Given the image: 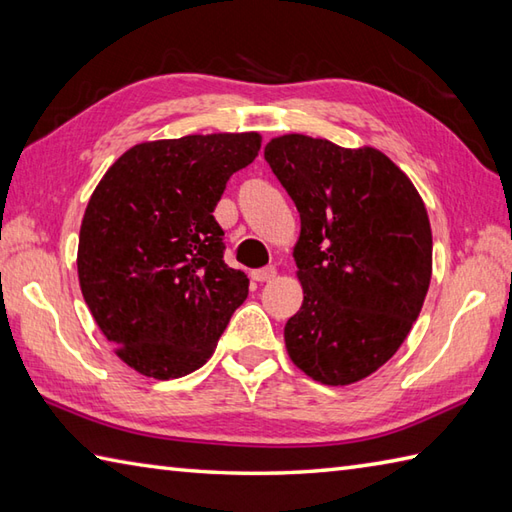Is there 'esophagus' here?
<instances>
[{"instance_id": "obj_1", "label": "esophagus", "mask_w": 512, "mask_h": 512, "mask_svg": "<svg viewBox=\"0 0 512 512\" xmlns=\"http://www.w3.org/2000/svg\"><path fill=\"white\" fill-rule=\"evenodd\" d=\"M252 278L258 280V283H269V280L276 278V267L269 265V267H263V269H256Z\"/></svg>"}]
</instances>
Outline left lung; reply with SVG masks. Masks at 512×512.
<instances>
[{"label": "left lung", "instance_id": "obj_1", "mask_svg": "<svg viewBox=\"0 0 512 512\" xmlns=\"http://www.w3.org/2000/svg\"><path fill=\"white\" fill-rule=\"evenodd\" d=\"M265 159L300 214L294 245L302 307L285 325L291 362L344 387L393 358L433 274L429 214L387 154L283 134Z\"/></svg>", "mask_w": 512, "mask_h": 512}]
</instances>
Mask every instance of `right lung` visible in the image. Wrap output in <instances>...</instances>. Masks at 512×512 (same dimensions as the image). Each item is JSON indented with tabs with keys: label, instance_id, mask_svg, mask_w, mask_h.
<instances>
[{
	"label": "right lung",
	"instance_id": "right-lung-1",
	"mask_svg": "<svg viewBox=\"0 0 512 512\" xmlns=\"http://www.w3.org/2000/svg\"><path fill=\"white\" fill-rule=\"evenodd\" d=\"M260 141L258 132L145 141L92 192L77 249L81 294L137 373L172 380L203 367L245 302L249 278L223 260L212 212Z\"/></svg>",
	"mask_w": 512,
	"mask_h": 512
}]
</instances>
